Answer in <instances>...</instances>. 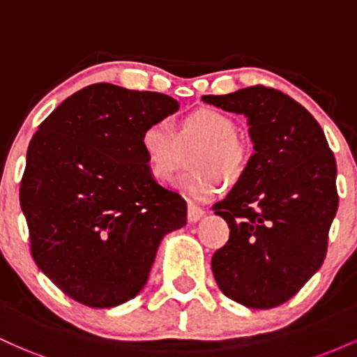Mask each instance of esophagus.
Listing matches in <instances>:
<instances>
[{
	"label": "esophagus",
	"mask_w": 357,
	"mask_h": 357,
	"mask_svg": "<svg viewBox=\"0 0 357 357\" xmlns=\"http://www.w3.org/2000/svg\"><path fill=\"white\" fill-rule=\"evenodd\" d=\"M204 215H206V213H204L202 208L196 206V204H192V203H188V221H190L191 225L198 223V221L202 220Z\"/></svg>",
	"instance_id": "esophagus-1"
}]
</instances>
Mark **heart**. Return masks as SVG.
<instances>
[{
    "label": "heart",
    "mask_w": 357,
    "mask_h": 357,
    "mask_svg": "<svg viewBox=\"0 0 357 357\" xmlns=\"http://www.w3.org/2000/svg\"><path fill=\"white\" fill-rule=\"evenodd\" d=\"M236 134V126L227 114L215 109H196L179 119L174 132L165 122H153L142 130L141 147L153 178L169 183L184 162L183 149H192V173L179 183L181 190L198 199L220 192L223 178L236 181L248 165V149Z\"/></svg>",
    "instance_id": "1"
}]
</instances>
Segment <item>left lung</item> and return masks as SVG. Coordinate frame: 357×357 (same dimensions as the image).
Listing matches in <instances>:
<instances>
[{"label": "left lung", "mask_w": 357, "mask_h": 357, "mask_svg": "<svg viewBox=\"0 0 357 357\" xmlns=\"http://www.w3.org/2000/svg\"><path fill=\"white\" fill-rule=\"evenodd\" d=\"M203 102L247 117V169L213 204L230 227L211 258L220 290L248 309L294 297L321 268L337 211L335 159L317 121L298 102L264 85Z\"/></svg>", "instance_id": "left-lung-1"}]
</instances>
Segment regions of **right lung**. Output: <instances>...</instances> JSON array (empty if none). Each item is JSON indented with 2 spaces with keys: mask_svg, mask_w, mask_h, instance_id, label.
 Returning <instances> with one entry per match:
<instances>
[{
  "mask_svg": "<svg viewBox=\"0 0 357 357\" xmlns=\"http://www.w3.org/2000/svg\"><path fill=\"white\" fill-rule=\"evenodd\" d=\"M173 97L93 84L40 124L26 153L20 204L36 265L61 292L97 309L144 289L186 202L151 174L141 134L178 112Z\"/></svg>",
  "mask_w": 357,
  "mask_h": 357,
  "instance_id": "obj_1",
  "label": "right lung"
}]
</instances>
